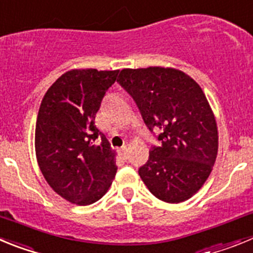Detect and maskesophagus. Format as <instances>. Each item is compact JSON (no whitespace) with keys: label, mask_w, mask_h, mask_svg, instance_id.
I'll return each mask as SVG.
<instances>
[{"label":"esophagus","mask_w":253,"mask_h":253,"mask_svg":"<svg viewBox=\"0 0 253 253\" xmlns=\"http://www.w3.org/2000/svg\"><path fill=\"white\" fill-rule=\"evenodd\" d=\"M120 151H121V155H124L125 158H126V156H127V152H128V149H127V146H122Z\"/></svg>","instance_id":"34e87169"}]
</instances>
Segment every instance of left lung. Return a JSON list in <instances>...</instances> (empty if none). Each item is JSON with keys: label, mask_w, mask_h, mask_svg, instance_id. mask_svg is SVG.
Segmentation results:
<instances>
[{"label": "left lung", "mask_w": 253, "mask_h": 253, "mask_svg": "<svg viewBox=\"0 0 253 253\" xmlns=\"http://www.w3.org/2000/svg\"><path fill=\"white\" fill-rule=\"evenodd\" d=\"M117 82L137 104L159 146L138 169L158 199L180 203L192 198L211 174L218 152L217 122L199 84L181 70L149 67L122 69Z\"/></svg>", "instance_id": "obj_1"}]
</instances>
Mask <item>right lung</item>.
I'll list each match as a JSON object with an SVG mask.
<instances>
[{
	"mask_svg": "<svg viewBox=\"0 0 253 253\" xmlns=\"http://www.w3.org/2000/svg\"><path fill=\"white\" fill-rule=\"evenodd\" d=\"M118 70L73 69L47 89L39 108L35 151L39 168L54 192L89 206L112 184L117 166L95 113Z\"/></svg>",
	"mask_w": 253,
	"mask_h": 253,
	"instance_id": "1",
	"label": "right lung"
}]
</instances>
